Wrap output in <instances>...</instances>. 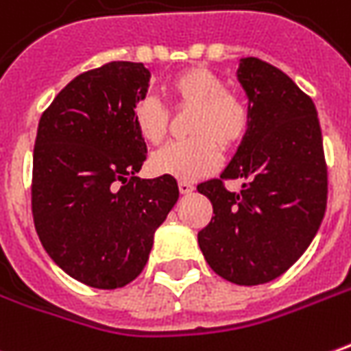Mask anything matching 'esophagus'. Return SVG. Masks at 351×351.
I'll list each match as a JSON object with an SVG mask.
<instances>
[{
	"label": "esophagus",
	"mask_w": 351,
	"mask_h": 351,
	"mask_svg": "<svg viewBox=\"0 0 351 351\" xmlns=\"http://www.w3.org/2000/svg\"><path fill=\"white\" fill-rule=\"evenodd\" d=\"M178 190H180V193L182 195H188V193H192L195 188H193V184L192 182H186V180H180L178 182Z\"/></svg>",
	"instance_id": "1"
}]
</instances>
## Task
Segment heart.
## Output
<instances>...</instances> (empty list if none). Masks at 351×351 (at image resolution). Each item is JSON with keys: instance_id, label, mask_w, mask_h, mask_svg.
Here are the masks:
<instances>
[{"instance_id": "b5f03b06", "label": "heart", "mask_w": 351, "mask_h": 351, "mask_svg": "<svg viewBox=\"0 0 351 351\" xmlns=\"http://www.w3.org/2000/svg\"><path fill=\"white\" fill-rule=\"evenodd\" d=\"M169 90L176 102L195 106L190 123L193 138L169 142L152 156V169L158 175L175 176L178 180H195L215 173L220 165L218 144L224 150H234L249 133V108L228 93L220 75L203 66L176 73ZM133 123L144 141L158 144L167 134L169 112L156 97L148 95L134 104Z\"/></svg>"}]
</instances>
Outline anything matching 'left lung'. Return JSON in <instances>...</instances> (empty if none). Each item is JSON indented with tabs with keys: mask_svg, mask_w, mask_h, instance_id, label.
Wrapping results in <instances>:
<instances>
[{
	"mask_svg": "<svg viewBox=\"0 0 351 351\" xmlns=\"http://www.w3.org/2000/svg\"><path fill=\"white\" fill-rule=\"evenodd\" d=\"M237 82L251 125L220 178L197 186L215 213L197 243L215 274L249 287L285 274L312 243L327 207V165L315 104L287 73L247 56ZM230 178H244L241 193L223 188Z\"/></svg>",
	"mask_w": 351,
	"mask_h": 351,
	"instance_id": "obj_1",
	"label": "left lung"
}]
</instances>
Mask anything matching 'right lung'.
Masks as SVG:
<instances>
[{
  "instance_id": "add662e5",
  "label": "right lung",
  "mask_w": 351,
  "mask_h": 351,
  "mask_svg": "<svg viewBox=\"0 0 351 351\" xmlns=\"http://www.w3.org/2000/svg\"><path fill=\"white\" fill-rule=\"evenodd\" d=\"M150 70L108 62L80 73L39 119L32 215L43 249L70 278L117 289L138 278L178 199L173 176L138 178L146 142L133 123Z\"/></svg>"
}]
</instances>
